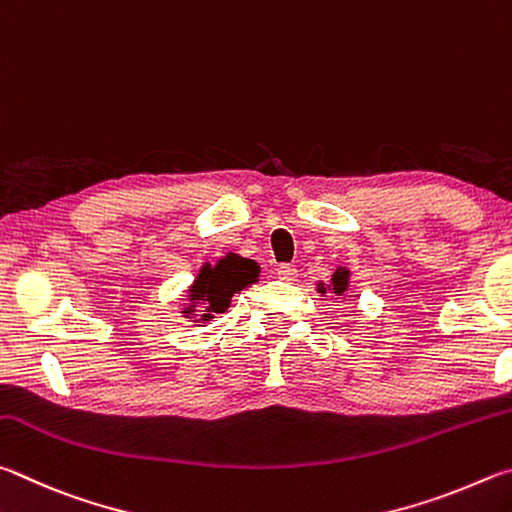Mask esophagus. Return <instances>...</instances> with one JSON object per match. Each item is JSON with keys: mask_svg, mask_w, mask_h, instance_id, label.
Wrapping results in <instances>:
<instances>
[{"mask_svg": "<svg viewBox=\"0 0 512 512\" xmlns=\"http://www.w3.org/2000/svg\"><path fill=\"white\" fill-rule=\"evenodd\" d=\"M297 267L294 265H279V270H276V276H279L281 281H285V283H292V281H297Z\"/></svg>", "mask_w": 512, "mask_h": 512, "instance_id": "obj_1", "label": "esophagus"}]
</instances>
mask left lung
I'll use <instances>...</instances> for the list:
<instances>
[{"mask_svg": "<svg viewBox=\"0 0 512 512\" xmlns=\"http://www.w3.org/2000/svg\"><path fill=\"white\" fill-rule=\"evenodd\" d=\"M348 281H351V270H346V267H337L328 283H324V281L317 283V292L321 294V297H324L326 292H330V294H335V297L344 299V294L348 292Z\"/></svg>", "mask_w": 512, "mask_h": 512, "instance_id": "1", "label": "left lung"}]
</instances>
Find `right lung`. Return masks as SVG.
<instances>
[{
	"instance_id": "right-lung-1",
	"label": "right lung",
	"mask_w": 512,
	"mask_h": 512,
	"mask_svg": "<svg viewBox=\"0 0 512 512\" xmlns=\"http://www.w3.org/2000/svg\"><path fill=\"white\" fill-rule=\"evenodd\" d=\"M261 267L251 258H242L229 251L215 263H204L188 285L186 306L182 315L193 324H209L220 312H227L233 294H240L258 281Z\"/></svg>"
}]
</instances>
